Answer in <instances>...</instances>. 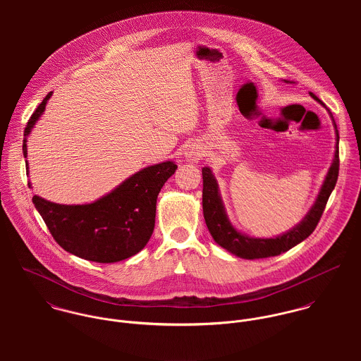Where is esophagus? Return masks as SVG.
<instances>
[{"label": "esophagus", "instance_id": "34e87169", "mask_svg": "<svg viewBox=\"0 0 361 361\" xmlns=\"http://www.w3.org/2000/svg\"><path fill=\"white\" fill-rule=\"evenodd\" d=\"M203 155H204L203 149H200V147H197V146L189 147L188 152H186V157H188L189 161H192V162H197Z\"/></svg>", "mask_w": 361, "mask_h": 361}]
</instances>
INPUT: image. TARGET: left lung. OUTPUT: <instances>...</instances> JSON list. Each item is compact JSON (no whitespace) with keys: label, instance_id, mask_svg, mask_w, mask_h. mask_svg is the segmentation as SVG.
<instances>
[{"label":"left lung","instance_id":"left-lung-1","mask_svg":"<svg viewBox=\"0 0 361 361\" xmlns=\"http://www.w3.org/2000/svg\"><path fill=\"white\" fill-rule=\"evenodd\" d=\"M289 83L288 80H285ZM292 83V82H290ZM310 96L317 102L325 106L315 94L310 93ZM326 108V106H325ZM331 114V112H329ZM332 116V115H331ZM335 125V122H334ZM336 129V125H335ZM339 133L336 130V147L334 161L331 164V168L325 176V180L319 189V193L315 199V203L310 208L307 215L302 219L300 224H298L290 231L278 235L276 238H250L242 232H239L229 221L225 207L222 203L219 189L216 179L214 178L211 169L204 166L202 169L203 172V214L206 219L207 228L212 236V239L225 250L240 258L255 259V258H267L278 256L281 253H285L307 239L312 231L315 229L318 221L321 219V215L325 209L326 202L335 189L338 173H339Z\"/></svg>","mask_w":361,"mask_h":361}]
</instances>
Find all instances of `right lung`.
Here are the masks:
<instances>
[{
	"label": "right lung",
	"mask_w": 361,
	"mask_h": 361,
	"mask_svg": "<svg viewBox=\"0 0 361 361\" xmlns=\"http://www.w3.org/2000/svg\"><path fill=\"white\" fill-rule=\"evenodd\" d=\"M51 96L50 92L25 128L22 146L25 158L27 136ZM26 166L29 172L27 161ZM176 168L172 161L143 168L90 204H56L37 195L32 200L52 238L63 250L94 262H116L137 255L150 240L158 193Z\"/></svg>",
	"instance_id": "1"
}]
</instances>
